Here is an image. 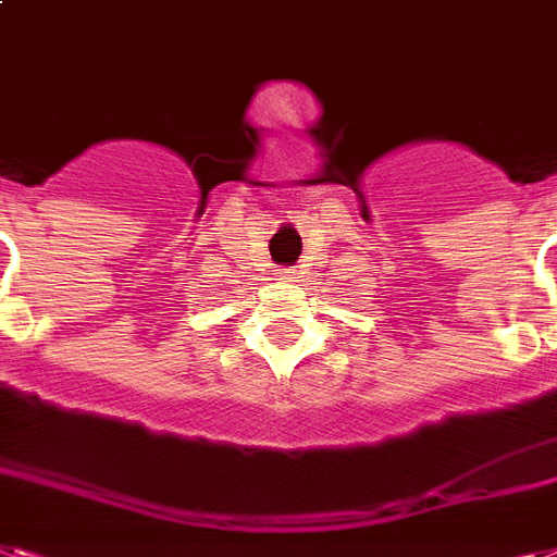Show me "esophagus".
I'll list each match as a JSON object with an SVG mask.
<instances>
[{
	"label": "esophagus",
	"instance_id": "esophagus-1",
	"mask_svg": "<svg viewBox=\"0 0 557 557\" xmlns=\"http://www.w3.org/2000/svg\"><path fill=\"white\" fill-rule=\"evenodd\" d=\"M277 277H280V280H286V283H292V280H294V269H280V271H277Z\"/></svg>",
	"mask_w": 557,
	"mask_h": 557
}]
</instances>
